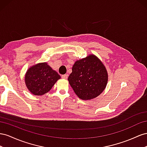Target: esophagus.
<instances>
[{
    "label": "esophagus",
    "instance_id": "esophagus-1",
    "mask_svg": "<svg viewBox=\"0 0 147 147\" xmlns=\"http://www.w3.org/2000/svg\"><path fill=\"white\" fill-rule=\"evenodd\" d=\"M68 77V74H64V75H62L61 76V78L63 79H67Z\"/></svg>",
    "mask_w": 147,
    "mask_h": 147
}]
</instances>
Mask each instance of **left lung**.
Masks as SVG:
<instances>
[{
    "mask_svg": "<svg viewBox=\"0 0 147 147\" xmlns=\"http://www.w3.org/2000/svg\"><path fill=\"white\" fill-rule=\"evenodd\" d=\"M68 81L79 98L90 100L104 90L108 82L107 71L97 57L90 55L75 62Z\"/></svg>",
    "mask_w": 147,
    "mask_h": 147,
    "instance_id": "8db88e82",
    "label": "left lung"
}]
</instances>
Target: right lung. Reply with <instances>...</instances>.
I'll list each match as a JSON object with an SVG mask.
<instances>
[{"mask_svg":"<svg viewBox=\"0 0 147 147\" xmlns=\"http://www.w3.org/2000/svg\"><path fill=\"white\" fill-rule=\"evenodd\" d=\"M60 76L47 63H39L29 68L25 76L28 90L35 95H42L50 90Z\"/></svg>","mask_w":147,"mask_h":147,"instance_id":"obj_1","label":"right lung"}]
</instances>
